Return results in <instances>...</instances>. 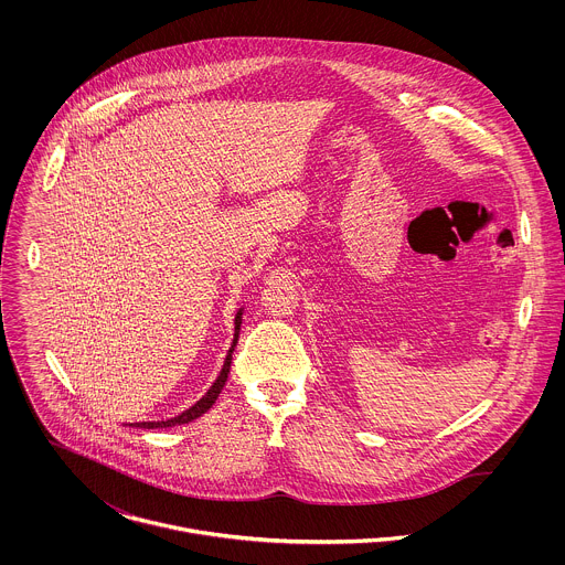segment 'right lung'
I'll use <instances>...</instances> for the list:
<instances>
[{
  "mask_svg": "<svg viewBox=\"0 0 565 565\" xmlns=\"http://www.w3.org/2000/svg\"><path fill=\"white\" fill-rule=\"evenodd\" d=\"M243 309H245V307H242V309L237 311V316H235V339H233V345H231V350H228V354H226L224 367H222L220 376L215 379V383L209 387V392H206L198 403L193 404V406H189L186 411H182V413H180V415H175V417L161 419V422H135V424H130V426H137V428H169V426H178V424H189V422L198 419L200 415H204V413L215 404L217 396L222 394V390H224V385H226V381H228V374H231L233 352H235V348H237L239 330H242Z\"/></svg>",
  "mask_w": 565,
  "mask_h": 565,
  "instance_id": "add662e5",
  "label": "right lung"
}]
</instances>
